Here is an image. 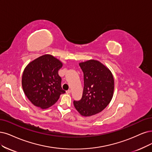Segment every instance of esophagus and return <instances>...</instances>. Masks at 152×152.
<instances>
[{
    "instance_id": "obj_1",
    "label": "esophagus",
    "mask_w": 152,
    "mask_h": 152,
    "mask_svg": "<svg viewBox=\"0 0 152 152\" xmlns=\"http://www.w3.org/2000/svg\"><path fill=\"white\" fill-rule=\"evenodd\" d=\"M71 91L70 90V89H69V90L66 91V93H67V94H70V93H71Z\"/></svg>"
}]
</instances>
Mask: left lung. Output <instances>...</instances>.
Masks as SVG:
<instances>
[{
	"mask_svg": "<svg viewBox=\"0 0 152 152\" xmlns=\"http://www.w3.org/2000/svg\"><path fill=\"white\" fill-rule=\"evenodd\" d=\"M84 73V89L81 100L74 104L83 116H91L102 111L112 99L114 78L111 71L101 62L90 59L79 63Z\"/></svg>",
	"mask_w": 152,
	"mask_h": 152,
	"instance_id": "obj_1",
	"label": "left lung"
}]
</instances>
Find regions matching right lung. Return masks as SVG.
<instances>
[{
	"label": "right lung",
	"instance_id": "obj_1",
	"mask_svg": "<svg viewBox=\"0 0 152 152\" xmlns=\"http://www.w3.org/2000/svg\"><path fill=\"white\" fill-rule=\"evenodd\" d=\"M63 63L50 54H44L28 64L23 71L22 86L27 98L36 106L46 109L55 104L61 94L58 71Z\"/></svg>",
	"mask_w": 152,
	"mask_h": 152
}]
</instances>
